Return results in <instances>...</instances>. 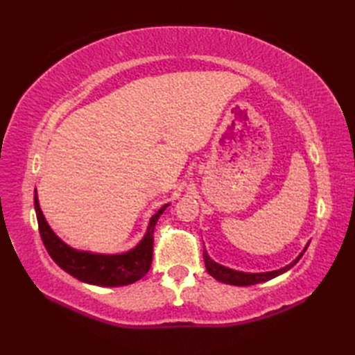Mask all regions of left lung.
<instances>
[{"instance_id": "left-lung-1", "label": "left lung", "mask_w": 355, "mask_h": 355, "mask_svg": "<svg viewBox=\"0 0 355 355\" xmlns=\"http://www.w3.org/2000/svg\"><path fill=\"white\" fill-rule=\"evenodd\" d=\"M305 252V250H304ZM304 253L299 254V258L291 262L290 266H286L285 268L281 270H276V271H268V273H243V271H235V270H230V268H225L220 263L214 262L212 259L209 258V254L206 253V250L202 252V256H205V262H206V268L209 271V275H212L216 281L224 282V284H230V285H238V286H245V285H254V284H261V282H266L270 281V279H273L279 275L285 273L286 270H290L294 263H296L300 258H302Z\"/></svg>"}]
</instances>
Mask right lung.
<instances>
[{
  "label": "right lung",
  "mask_w": 355,
  "mask_h": 355,
  "mask_svg": "<svg viewBox=\"0 0 355 355\" xmlns=\"http://www.w3.org/2000/svg\"><path fill=\"white\" fill-rule=\"evenodd\" d=\"M166 206L150 218L148 232L141 243L132 248L131 252L123 254H92L78 252L64 244L49 227L47 221L40 209L36 191H35V210L37 218V227L42 243L47 248L51 259L59 267L65 270L82 282L102 285V286H122L130 285L145 276L150 263H153V247H154V227Z\"/></svg>",
  "instance_id": "obj_1"
}]
</instances>
